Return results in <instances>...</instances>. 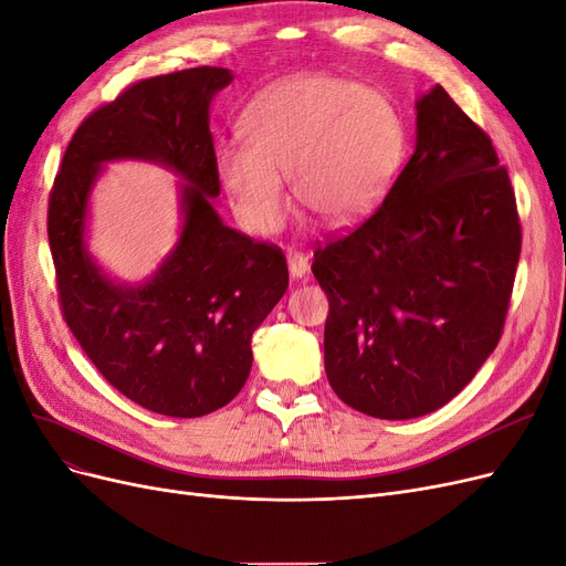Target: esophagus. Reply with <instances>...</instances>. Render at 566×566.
<instances>
[{
	"instance_id": "esophagus-1",
	"label": "esophagus",
	"mask_w": 566,
	"mask_h": 566,
	"mask_svg": "<svg viewBox=\"0 0 566 566\" xmlns=\"http://www.w3.org/2000/svg\"><path fill=\"white\" fill-rule=\"evenodd\" d=\"M287 269H290V276L293 279H304L306 273H310V256H304L302 252H290L287 254Z\"/></svg>"
}]
</instances>
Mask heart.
<instances>
[{
    "label": "heart",
    "instance_id": "obj_1",
    "mask_svg": "<svg viewBox=\"0 0 566 566\" xmlns=\"http://www.w3.org/2000/svg\"><path fill=\"white\" fill-rule=\"evenodd\" d=\"M245 146L217 148L221 186L241 224L281 231L293 181L302 208L331 227H349L380 208L406 156V123L391 96L333 75H293L250 101Z\"/></svg>",
    "mask_w": 566,
    "mask_h": 566
}]
</instances>
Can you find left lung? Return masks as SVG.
<instances>
[{
  "mask_svg": "<svg viewBox=\"0 0 566 566\" xmlns=\"http://www.w3.org/2000/svg\"><path fill=\"white\" fill-rule=\"evenodd\" d=\"M520 250L507 169L437 84L416 101V150L378 212L314 252L337 397L380 420L449 403L499 345Z\"/></svg>",
  "mask_w": 566,
  "mask_h": 566,
  "instance_id": "obj_1",
  "label": "left lung"
}]
</instances>
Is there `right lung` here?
I'll return each instance as SVG.
<instances>
[{
    "label": "right lung",
    "instance_id": "right-lung-1",
    "mask_svg": "<svg viewBox=\"0 0 566 566\" xmlns=\"http://www.w3.org/2000/svg\"><path fill=\"white\" fill-rule=\"evenodd\" d=\"M233 82L202 65L132 84L94 111L65 148L49 198V245L67 328L127 399L169 418L227 406L252 368V333L287 290L279 248L227 227L210 104ZM160 164L182 181L176 248L142 284H123L86 248L88 202L108 161Z\"/></svg>",
    "mask_w": 566,
    "mask_h": 566
}]
</instances>
